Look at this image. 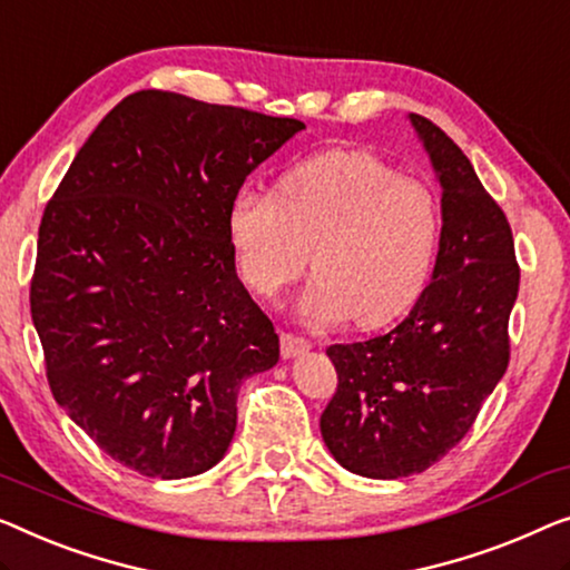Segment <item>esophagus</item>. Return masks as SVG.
Instances as JSON below:
<instances>
[{
    "mask_svg": "<svg viewBox=\"0 0 570 570\" xmlns=\"http://www.w3.org/2000/svg\"><path fill=\"white\" fill-rule=\"evenodd\" d=\"M308 350H311V342L303 340V336H295V334H287V332H283V336H279V352H283L285 360L298 357V354L308 352Z\"/></svg>",
    "mask_w": 570,
    "mask_h": 570,
    "instance_id": "esophagus-1",
    "label": "esophagus"
}]
</instances>
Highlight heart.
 <instances>
[{"mask_svg": "<svg viewBox=\"0 0 570 570\" xmlns=\"http://www.w3.org/2000/svg\"><path fill=\"white\" fill-rule=\"evenodd\" d=\"M242 283L272 301L318 269L301 313L381 326L416 303L432 275L442 218L432 189L367 151H324L295 164L275 193L244 187L226 216Z\"/></svg>", "mask_w": 570, "mask_h": 570, "instance_id": "heart-1", "label": "heart"}]
</instances>
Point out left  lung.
<instances>
[{"mask_svg":"<svg viewBox=\"0 0 570 570\" xmlns=\"http://www.w3.org/2000/svg\"><path fill=\"white\" fill-rule=\"evenodd\" d=\"M409 120L442 187L432 283L393 332L328 346L340 385L321 414L336 463L381 481L424 473L468 434L507 373L519 293L504 210L444 130L414 112Z\"/></svg>","mask_w":570,"mask_h":570,"instance_id":"8db88e82","label":"left lung"}]
</instances>
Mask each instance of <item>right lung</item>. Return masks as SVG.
Here are the masks:
<instances>
[{
    "label": "right lung",
    "instance_id": "right-lung-1",
    "mask_svg": "<svg viewBox=\"0 0 570 570\" xmlns=\"http://www.w3.org/2000/svg\"><path fill=\"white\" fill-rule=\"evenodd\" d=\"M301 120L141 89L73 156L38 230L30 313L53 399L148 478L226 455L246 377L279 360L236 275L226 216Z\"/></svg>",
    "mask_w": 570,
    "mask_h": 570
}]
</instances>
